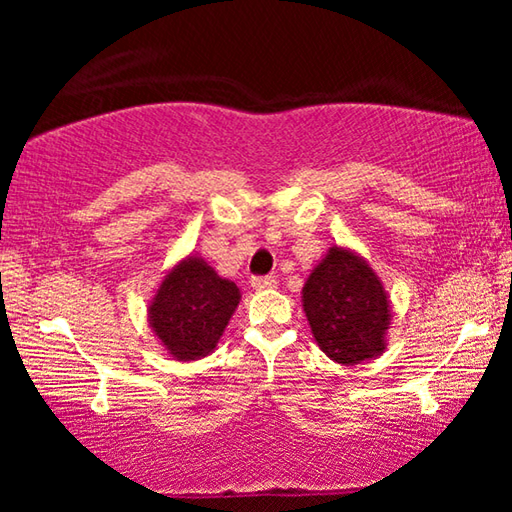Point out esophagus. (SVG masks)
<instances>
[{
    "mask_svg": "<svg viewBox=\"0 0 512 512\" xmlns=\"http://www.w3.org/2000/svg\"><path fill=\"white\" fill-rule=\"evenodd\" d=\"M250 284H253L255 291H271L277 287V280L271 275H264V277H253Z\"/></svg>",
    "mask_w": 512,
    "mask_h": 512,
    "instance_id": "34e87169",
    "label": "esophagus"
}]
</instances>
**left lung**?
<instances>
[{
  "mask_svg": "<svg viewBox=\"0 0 512 512\" xmlns=\"http://www.w3.org/2000/svg\"><path fill=\"white\" fill-rule=\"evenodd\" d=\"M302 311L318 348L341 366L377 359L386 350L391 298L352 248L329 246L302 287Z\"/></svg>",
  "mask_w": 512,
  "mask_h": 512,
  "instance_id": "obj_1",
  "label": "left lung"
}]
</instances>
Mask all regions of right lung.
<instances>
[{
	"instance_id": "right-lung-1",
	"label": "right lung",
	"mask_w": 512,
	"mask_h": 512,
	"mask_svg": "<svg viewBox=\"0 0 512 512\" xmlns=\"http://www.w3.org/2000/svg\"><path fill=\"white\" fill-rule=\"evenodd\" d=\"M241 300L239 287L198 255L164 273L146 307L149 327L176 361H198L216 350Z\"/></svg>"
}]
</instances>
